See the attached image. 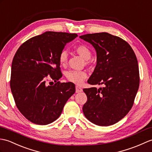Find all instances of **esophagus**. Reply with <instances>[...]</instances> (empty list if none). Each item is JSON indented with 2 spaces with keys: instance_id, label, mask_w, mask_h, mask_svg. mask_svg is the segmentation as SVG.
<instances>
[{
  "instance_id": "esophagus-1",
  "label": "esophagus",
  "mask_w": 152,
  "mask_h": 152,
  "mask_svg": "<svg viewBox=\"0 0 152 152\" xmlns=\"http://www.w3.org/2000/svg\"><path fill=\"white\" fill-rule=\"evenodd\" d=\"M75 90H76V93H79V92H81L83 91V89L79 86H76L75 87Z\"/></svg>"
}]
</instances>
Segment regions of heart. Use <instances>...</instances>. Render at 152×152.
I'll return each mask as SVG.
<instances>
[{
  "label": "heart",
  "instance_id": "heart-1",
  "mask_svg": "<svg viewBox=\"0 0 152 152\" xmlns=\"http://www.w3.org/2000/svg\"><path fill=\"white\" fill-rule=\"evenodd\" d=\"M75 50L77 53L81 56L84 59L88 60L90 58L91 50L85 45H79L76 47ZM68 60V53L66 49H63L60 52L58 55V61L61 66H65ZM66 76L67 80L77 85H80L87 78V73L85 71L70 70L67 72Z\"/></svg>",
  "mask_w": 152,
  "mask_h": 152
}]
</instances>
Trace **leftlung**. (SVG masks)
Listing matches in <instances>:
<instances>
[{"instance_id":"1","label":"left lung","mask_w":152,"mask_h":152,"mask_svg":"<svg viewBox=\"0 0 152 152\" xmlns=\"http://www.w3.org/2000/svg\"><path fill=\"white\" fill-rule=\"evenodd\" d=\"M80 38L91 43L97 53V64L88 83L103 85L83 89L87 96L83 113L97 126H111L133 105L140 83L136 55L127 42L109 33L88 34Z\"/></svg>"}]
</instances>
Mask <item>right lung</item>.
<instances>
[{"label": "right lung", "instance_id": "right-lung-1", "mask_svg": "<svg viewBox=\"0 0 152 152\" xmlns=\"http://www.w3.org/2000/svg\"><path fill=\"white\" fill-rule=\"evenodd\" d=\"M77 36V34L45 32L23 43L15 53L10 88L18 109L31 122L38 125L53 122L75 92L73 83L57 80L62 76L59 53ZM50 78L55 84L48 82Z\"/></svg>", "mask_w": 152, "mask_h": 152}]
</instances>
